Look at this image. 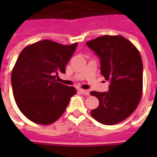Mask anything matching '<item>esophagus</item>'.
Here are the masks:
<instances>
[{"instance_id": "obj_1", "label": "esophagus", "mask_w": 157, "mask_h": 157, "mask_svg": "<svg viewBox=\"0 0 157 157\" xmlns=\"http://www.w3.org/2000/svg\"><path fill=\"white\" fill-rule=\"evenodd\" d=\"M80 91H81V92H82V94H84V95H86V96L90 95V92H89L88 90H84V89H81Z\"/></svg>"}]
</instances>
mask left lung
I'll list each match as a JSON object with an SVG mask.
<instances>
[{
	"label": "left lung",
	"instance_id": "left-lung-1",
	"mask_svg": "<svg viewBox=\"0 0 157 157\" xmlns=\"http://www.w3.org/2000/svg\"><path fill=\"white\" fill-rule=\"evenodd\" d=\"M98 55L101 73L110 81L109 92L92 91L99 100L91 111L102 124L113 125L130 116L138 107L143 91V63L138 48L121 35H104L86 42Z\"/></svg>",
	"mask_w": 157,
	"mask_h": 157
}]
</instances>
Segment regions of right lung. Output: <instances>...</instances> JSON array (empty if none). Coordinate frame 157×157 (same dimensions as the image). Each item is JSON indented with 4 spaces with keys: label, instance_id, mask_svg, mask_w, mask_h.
<instances>
[{
    "label": "right lung",
    "instance_id": "add662e5",
    "mask_svg": "<svg viewBox=\"0 0 157 157\" xmlns=\"http://www.w3.org/2000/svg\"><path fill=\"white\" fill-rule=\"evenodd\" d=\"M77 43L64 45L48 39L28 45L20 53L12 71V86L16 103L29 120L53 124L65 113L75 94L73 86L57 82Z\"/></svg>",
    "mask_w": 157,
    "mask_h": 157
}]
</instances>
